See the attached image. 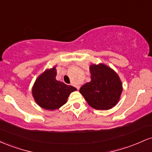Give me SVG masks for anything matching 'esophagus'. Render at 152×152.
I'll return each instance as SVG.
<instances>
[{
    "mask_svg": "<svg viewBox=\"0 0 152 152\" xmlns=\"http://www.w3.org/2000/svg\"><path fill=\"white\" fill-rule=\"evenodd\" d=\"M76 88H77V89L78 90V89H79V88H80V86H76Z\"/></svg>",
    "mask_w": 152,
    "mask_h": 152,
    "instance_id": "34e87169",
    "label": "esophagus"
}]
</instances>
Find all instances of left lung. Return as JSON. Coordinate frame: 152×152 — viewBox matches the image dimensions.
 Masks as SVG:
<instances>
[{
	"label": "left lung",
	"mask_w": 152,
	"mask_h": 152,
	"mask_svg": "<svg viewBox=\"0 0 152 152\" xmlns=\"http://www.w3.org/2000/svg\"><path fill=\"white\" fill-rule=\"evenodd\" d=\"M91 81L79 91L88 105L95 109L107 110L116 105L123 90L119 76L112 69L103 64L90 66Z\"/></svg>",
	"instance_id": "1"
}]
</instances>
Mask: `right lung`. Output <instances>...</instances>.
<instances>
[{"instance_id": "add662e5", "label": "right lung", "mask_w": 152, "mask_h": 152, "mask_svg": "<svg viewBox=\"0 0 152 152\" xmlns=\"http://www.w3.org/2000/svg\"><path fill=\"white\" fill-rule=\"evenodd\" d=\"M56 66L47 69L36 78L32 88L35 102L46 110L58 109L66 104L71 92L76 91L72 86H68L56 79Z\"/></svg>"}]
</instances>
